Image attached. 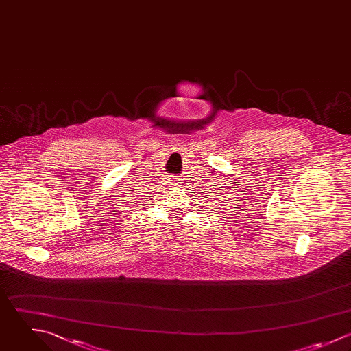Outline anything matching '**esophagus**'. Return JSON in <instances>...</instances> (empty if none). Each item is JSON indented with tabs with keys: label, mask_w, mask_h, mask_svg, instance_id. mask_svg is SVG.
<instances>
[{
	"label": "esophagus",
	"mask_w": 351,
	"mask_h": 351,
	"mask_svg": "<svg viewBox=\"0 0 351 351\" xmlns=\"http://www.w3.org/2000/svg\"><path fill=\"white\" fill-rule=\"evenodd\" d=\"M169 183H172V184H173V183H179V182H178V179H173V178H171V182H169Z\"/></svg>",
	"instance_id": "esophagus-1"
}]
</instances>
